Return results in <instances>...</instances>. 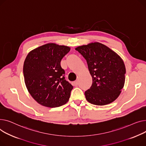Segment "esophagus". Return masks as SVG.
Here are the masks:
<instances>
[{
	"instance_id": "1",
	"label": "esophagus",
	"mask_w": 146,
	"mask_h": 146,
	"mask_svg": "<svg viewBox=\"0 0 146 146\" xmlns=\"http://www.w3.org/2000/svg\"><path fill=\"white\" fill-rule=\"evenodd\" d=\"M74 84L75 85H78V81H75L74 82Z\"/></svg>"
}]
</instances>
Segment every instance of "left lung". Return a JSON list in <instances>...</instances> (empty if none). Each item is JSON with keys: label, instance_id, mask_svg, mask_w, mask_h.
Listing matches in <instances>:
<instances>
[{"label": "left lung", "instance_id": "1", "mask_svg": "<svg viewBox=\"0 0 146 146\" xmlns=\"http://www.w3.org/2000/svg\"><path fill=\"white\" fill-rule=\"evenodd\" d=\"M75 49L86 59L92 78L91 88L85 92L86 100L97 106L114 101L125 83V67L122 58L98 42L79 46Z\"/></svg>", "mask_w": 146, "mask_h": 146}]
</instances>
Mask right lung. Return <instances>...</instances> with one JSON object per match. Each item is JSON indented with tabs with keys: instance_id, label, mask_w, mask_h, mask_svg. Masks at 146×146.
<instances>
[{
	"instance_id": "obj_1",
	"label": "right lung",
	"mask_w": 146,
	"mask_h": 146,
	"mask_svg": "<svg viewBox=\"0 0 146 146\" xmlns=\"http://www.w3.org/2000/svg\"><path fill=\"white\" fill-rule=\"evenodd\" d=\"M70 49L68 46L48 43L32 50L26 57L23 68L25 83L39 104L54 108L69 100L73 86L65 79L61 61Z\"/></svg>"
}]
</instances>
